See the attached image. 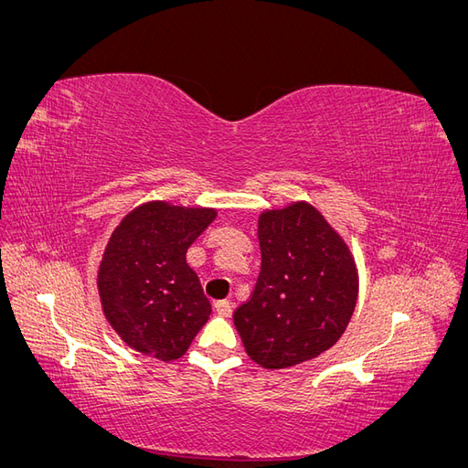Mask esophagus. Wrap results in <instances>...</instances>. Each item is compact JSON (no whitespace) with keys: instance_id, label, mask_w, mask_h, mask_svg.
Here are the masks:
<instances>
[{"instance_id":"1","label":"esophagus","mask_w":468,"mask_h":468,"mask_svg":"<svg viewBox=\"0 0 468 468\" xmlns=\"http://www.w3.org/2000/svg\"><path fill=\"white\" fill-rule=\"evenodd\" d=\"M215 310L218 316H230L232 314V303L230 301H217Z\"/></svg>"}]
</instances>
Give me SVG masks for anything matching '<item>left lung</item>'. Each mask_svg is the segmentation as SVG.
<instances>
[{"instance_id": "obj_1", "label": "left lung", "mask_w": 468, "mask_h": 468, "mask_svg": "<svg viewBox=\"0 0 468 468\" xmlns=\"http://www.w3.org/2000/svg\"><path fill=\"white\" fill-rule=\"evenodd\" d=\"M261 271L234 313L248 356L265 369L318 357L346 332L356 310V261L339 234L308 203L260 217Z\"/></svg>"}]
</instances>
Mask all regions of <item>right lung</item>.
I'll return each instance as SVG.
<instances>
[{"mask_svg": "<svg viewBox=\"0 0 468 468\" xmlns=\"http://www.w3.org/2000/svg\"><path fill=\"white\" fill-rule=\"evenodd\" d=\"M215 208L164 201L140 205L111 234L97 287L103 313L126 346L160 361L186 353L210 316V303L186 253Z\"/></svg>", "mask_w": 468, "mask_h": 468, "instance_id": "obj_1", "label": "right lung"}]
</instances>
